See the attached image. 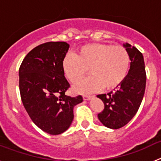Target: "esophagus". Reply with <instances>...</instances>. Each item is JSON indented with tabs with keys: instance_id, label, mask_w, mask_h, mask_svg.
<instances>
[{
	"instance_id": "1",
	"label": "esophagus",
	"mask_w": 161,
	"mask_h": 161,
	"mask_svg": "<svg viewBox=\"0 0 161 161\" xmlns=\"http://www.w3.org/2000/svg\"><path fill=\"white\" fill-rule=\"evenodd\" d=\"M91 97H92V96H90V95H84V96H83V99L85 101L89 100Z\"/></svg>"
}]
</instances>
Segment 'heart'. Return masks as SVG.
I'll return each mask as SVG.
<instances>
[{
  "instance_id": "1",
  "label": "heart",
  "mask_w": 161,
  "mask_h": 161,
  "mask_svg": "<svg viewBox=\"0 0 161 161\" xmlns=\"http://www.w3.org/2000/svg\"><path fill=\"white\" fill-rule=\"evenodd\" d=\"M63 70L72 83L81 79L89 69L92 76L74 86L78 93H93L102 89H113L126 77L130 68V55L126 48L109 44L84 45L76 54L64 58Z\"/></svg>"
}]
</instances>
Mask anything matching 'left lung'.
<instances>
[{
  "label": "left lung",
  "instance_id": "8db88e82",
  "mask_svg": "<svg viewBox=\"0 0 161 161\" xmlns=\"http://www.w3.org/2000/svg\"><path fill=\"white\" fill-rule=\"evenodd\" d=\"M128 52L130 67L126 77L114 92L99 94L103 102V110L97 114L98 119L106 127L119 129L132 119L139 109L146 87V71L142 53L130 44H123Z\"/></svg>",
  "mask_w": 161,
  "mask_h": 161
}]
</instances>
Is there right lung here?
Listing matches in <instances>:
<instances>
[{
    "label": "right lung",
    "mask_w": 161,
    "mask_h": 161,
    "mask_svg": "<svg viewBox=\"0 0 161 161\" xmlns=\"http://www.w3.org/2000/svg\"><path fill=\"white\" fill-rule=\"evenodd\" d=\"M68 48L65 42L40 44L25 55L19 68L20 94L25 110L38 127L54 136L68 130L74 106L83 102L80 95L65 94L70 85L62 63Z\"/></svg>",
    "instance_id": "add662e5"
}]
</instances>
